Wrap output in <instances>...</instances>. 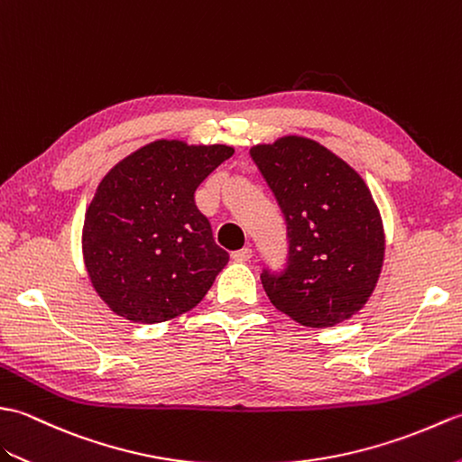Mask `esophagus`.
Returning a JSON list of instances; mask_svg holds the SVG:
<instances>
[{
    "label": "esophagus",
    "mask_w": 462,
    "mask_h": 462,
    "mask_svg": "<svg viewBox=\"0 0 462 462\" xmlns=\"http://www.w3.org/2000/svg\"><path fill=\"white\" fill-rule=\"evenodd\" d=\"M233 261L235 263H247V261H251L253 259V251L249 249V247H245V249H241V251H235L233 254Z\"/></svg>",
    "instance_id": "obj_1"
}]
</instances>
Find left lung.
<instances>
[{"label":"left lung","instance_id":"obj_1","mask_svg":"<svg viewBox=\"0 0 462 462\" xmlns=\"http://www.w3.org/2000/svg\"><path fill=\"white\" fill-rule=\"evenodd\" d=\"M286 219L289 263L261 274L276 310L310 328L360 312L383 266V221L370 188L320 142L281 136L251 148Z\"/></svg>","mask_w":462,"mask_h":462}]
</instances>
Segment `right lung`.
<instances>
[{
    "mask_svg": "<svg viewBox=\"0 0 462 462\" xmlns=\"http://www.w3.org/2000/svg\"><path fill=\"white\" fill-rule=\"evenodd\" d=\"M233 152L162 138L100 180L85 213L83 261L92 289L116 316L168 322L208 294L229 254L215 245L196 189Z\"/></svg>",
    "mask_w": 462,
    "mask_h": 462,
    "instance_id": "obj_1",
    "label": "right lung"
}]
</instances>
